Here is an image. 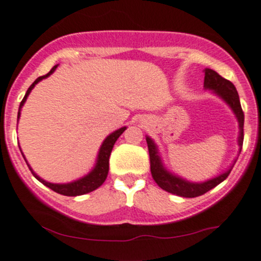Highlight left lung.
<instances>
[{"label": "left lung", "instance_id": "8db88e82", "mask_svg": "<svg viewBox=\"0 0 261 261\" xmlns=\"http://www.w3.org/2000/svg\"><path fill=\"white\" fill-rule=\"evenodd\" d=\"M204 87L208 89H213L215 93H217L221 98L225 99L231 109L235 112L236 117H238L239 123H240V136H239V146L243 149L244 143V111L241 109L240 98H239V93L236 91L235 86L231 83L230 81L226 78L221 77L218 73H216L212 69H204ZM147 149H149V156H150V170H151V175L154 180L156 181L158 186L164 191L169 192V193L177 194V196L186 197V198H194L204 194L208 192L210 189L215 188L216 186L223 181L230 174L231 169L223 174L218 175V177L210 179L204 183H189V181L180 179V178L175 177V175L170 174L167 170L163 168L160 158L158 155V149L155 144L150 138H146ZM241 151V150H240Z\"/></svg>", "mask_w": 261, "mask_h": 261}]
</instances>
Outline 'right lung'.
<instances>
[{"instance_id":"right-lung-1","label":"right lung","mask_w":261,"mask_h":261,"mask_svg":"<svg viewBox=\"0 0 261 261\" xmlns=\"http://www.w3.org/2000/svg\"><path fill=\"white\" fill-rule=\"evenodd\" d=\"M55 68H57V65L50 69V72L48 73V74L39 77L38 80H36L30 87H29L25 97H23L22 101H21V103H20V109H18V114H17V120H18V117H20L21 107H22V105L25 103L26 98H28V96H29V93L31 92V89L35 87V84L38 83V82H40L43 78H46L48 75L51 74V73L55 70ZM125 130H126V127H121L120 130L115 131V133H112L111 135L107 136L106 140H105L103 144H102L101 149H99L98 160H97V164H96V167H94V169L92 170L88 175H86V177L82 178V179H80V180H75V181H73V183H68V184L48 183V181L43 180L40 177H38V175L33 172V169H31L30 167L29 168H30L31 173H33V175L36 178V179L40 180L44 186L49 187L50 189H53V191L57 192V193L63 194V196H69V197L82 196V194L89 193V192L94 191V189L98 188L99 186H102V184H103V181L106 180L107 174H109V160H110V155H111V151H112V147H114L116 140L120 138V135Z\"/></svg>"}]
</instances>
